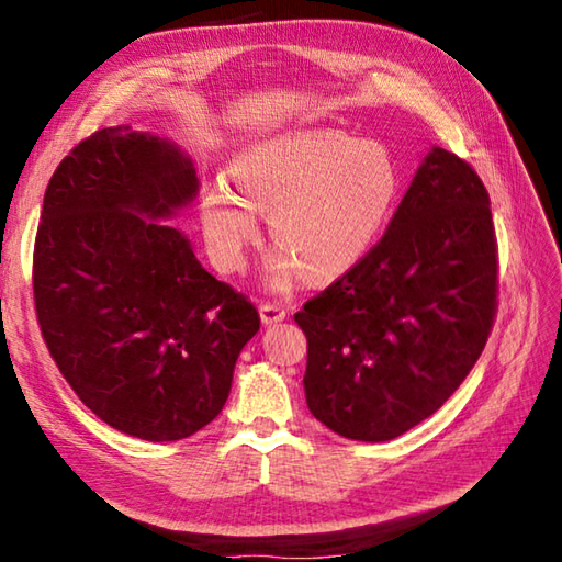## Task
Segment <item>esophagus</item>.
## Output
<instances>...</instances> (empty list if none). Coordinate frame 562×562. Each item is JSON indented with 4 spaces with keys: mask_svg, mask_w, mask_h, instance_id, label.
Listing matches in <instances>:
<instances>
[{
    "mask_svg": "<svg viewBox=\"0 0 562 562\" xmlns=\"http://www.w3.org/2000/svg\"><path fill=\"white\" fill-rule=\"evenodd\" d=\"M260 317L265 325H278L284 317H288V310L282 307L278 302H262L260 304Z\"/></svg>",
    "mask_w": 562,
    "mask_h": 562,
    "instance_id": "1",
    "label": "esophagus"
}]
</instances>
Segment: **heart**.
Listing matches in <instances>:
<instances>
[{
    "instance_id": "b5f03b06",
    "label": "heart",
    "mask_w": 562,
    "mask_h": 562,
    "mask_svg": "<svg viewBox=\"0 0 562 562\" xmlns=\"http://www.w3.org/2000/svg\"><path fill=\"white\" fill-rule=\"evenodd\" d=\"M398 195V168L389 148L337 128L278 133L240 150L235 183L215 178L203 193V227L217 262L237 268L270 211L278 243L270 284L288 290L300 270L335 280L372 250Z\"/></svg>"
}]
</instances>
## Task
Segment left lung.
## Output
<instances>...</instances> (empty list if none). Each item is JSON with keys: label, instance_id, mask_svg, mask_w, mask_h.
Returning a JSON list of instances; mask_svg holds the SVG:
<instances>
[{"label": "left lung", "instance_id": "obj_1", "mask_svg": "<svg viewBox=\"0 0 562 562\" xmlns=\"http://www.w3.org/2000/svg\"><path fill=\"white\" fill-rule=\"evenodd\" d=\"M496 297L488 190L434 146L382 240L294 315L307 337L312 416L372 443L429 418L486 347Z\"/></svg>", "mask_w": 562, "mask_h": 562}]
</instances>
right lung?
Wrapping results in <instances>:
<instances>
[{
  "label": "right lung",
  "instance_id": "1",
  "mask_svg": "<svg viewBox=\"0 0 562 562\" xmlns=\"http://www.w3.org/2000/svg\"><path fill=\"white\" fill-rule=\"evenodd\" d=\"M195 195L190 158L131 126L83 138L44 193L34 243L42 337L76 396L144 441L211 424L260 329L255 304L166 223Z\"/></svg>",
  "mask_w": 562,
  "mask_h": 562
}]
</instances>
